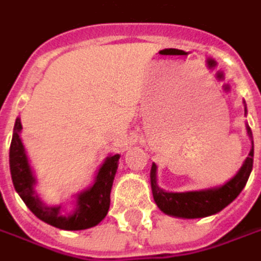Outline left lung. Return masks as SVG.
I'll return each mask as SVG.
<instances>
[{"label":"left lung","instance_id":"8db88e82","mask_svg":"<svg viewBox=\"0 0 261 261\" xmlns=\"http://www.w3.org/2000/svg\"><path fill=\"white\" fill-rule=\"evenodd\" d=\"M247 131L253 139L251 128L247 127ZM253 158L254 143L237 176L229 180L226 185H223L222 188L207 189V191L183 192V193L161 191L156 185V165L153 164L150 170V185H152L153 199L160 210L168 216H176L183 219H199V217L216 214L222 211L224 207H227L245 188L253 170Z\"/></svg>","mask_w":261,"mask_h":261}]
</instances>
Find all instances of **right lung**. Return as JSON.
Segmentation results:
<instances>
[{"instance_id": "right-lung-1", "label": "right lung", "mask_w": 261, "mask_h": 261, "mask_svg": "<svg viewBox=\"0 0 261 261\" xmlns=\"http://www.w3.org/2000/svg\"><path fill=\"white\" fill-rule=\"evenodd\" d=\"M22 122L17 118L10 145V171L16 192L39 220L63 230H83L99 224L108 214L111 205V189L114 183L119 155L109 156L97 173L94 185L78 195V207L70 216H62L60 207H45L35 193V177L29 167L28 156L19 133Z\"/></svg>"}]
</instances>
